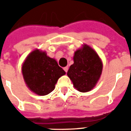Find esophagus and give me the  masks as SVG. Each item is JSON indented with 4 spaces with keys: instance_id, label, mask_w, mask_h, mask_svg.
Masks as SVG:
<instances>
[{
    "instance_id": "1",
    "label": "esophagus",
    "mask_w": 131,
    "mask_h": 131,
    "mask_svg": "<svg viewBox=\"0 0 131 131\" xmlns=\"http://www.w3.org/2000/svg\"><path fill=\"white\" fill-rule=\"evenodd\" d=\"M68 67H64V70L65 71V72H67L68 71Z\"/></svg>"
}]
</instances>
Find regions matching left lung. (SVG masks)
<instances>
[{"label":"left lung","instance_id":"8db88e82","mask_svg":"<svg viewBox=\"0 0 131 131\" xmlns=\"http://www.w3.org/2000/svg\"><path fill=\"white\" fill-rule=\"evenodd\" d=\"M74 64L70 66L67 76L74 88L81 93L91 91L96 85L102 71V62L95 50L83 44L75 51Z\"/></svg>","mask_w":131,"mask_h":131}]
</instances>
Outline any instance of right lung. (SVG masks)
Instances as JSON below:
<instances>
[{"label":"right lung","instance_id":"right-lung-1","mask_svg":"<svg viewBox=\"0 0 131 131\" xmlns=\"http://www.w3.org/2000/svg\"><path fill=\"white\" fill-rule=\"evenodd\" d=\"M21 73L30 91L40 96L50 93L58 79L66 74L56 60L38 49L33 50L25 59Z\"/></svg>","mask_w":131,"mask_h":131}]
</instances>
